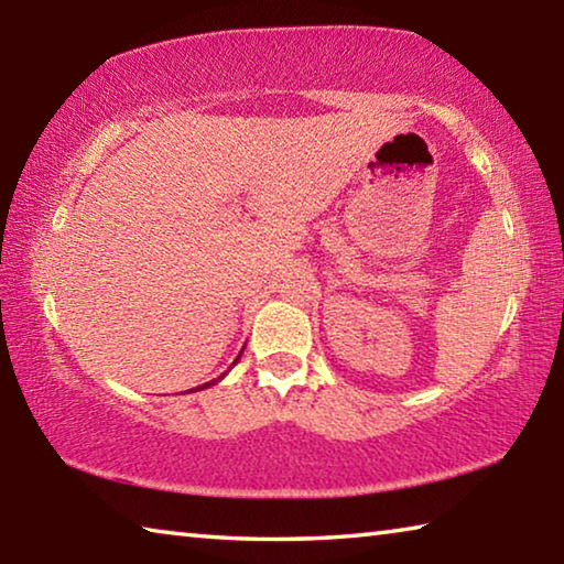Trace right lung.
Segmentation results:
<instances>
[{
    "mask_svg": "<svg viewBox=\"0 0 564 564\" xmlns=\"http://www.w3.org/2000/svg\"><path fill=\"white\" fill-rule=\"evenodd\" d=\"M241 352H243V348H241ZM241 352H238V358H241ZM238 358H236V360H238ZM236 360H234V366H236ZM224 376H226V373H224ZM224 376H218L216 380H212V383H204V386H198V388H191L188 393H196V390H204V388H208V386H216L218 380H224Z\"/></svg>",
    "mask_w": 564,
    "mask_h": 564,
    "instance_id": "right-lung-1",
    "label": "right lung"
}]
</instances>
